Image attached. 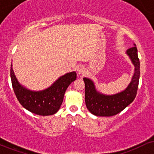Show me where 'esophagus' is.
Instances as JSON below:
<instances>
[{
    "instance_id": "esophagus-1",
    "label": "esophagus",
    "mask_w": 154,
    "mask_h": 154,
    "mask_svg": "<svg viewBox=\"0 0 154 154\" xmlns=\"http://www.w3.org/2000/svg\"><path fill=\"white\" fill-rule=\"evenodd\" d=\"M77 73H78L79 75H83V74L85 73V68L82 66H79L77 67Z\"/></svg>"
}]
</instances>
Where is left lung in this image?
<instances>
[{"mask_svg": "<svg viewBox=\"0 0 154 154\" xmlns=\"http://www.w3.org/2000/svg\"><path fill=\"white\" fill-rule=\"evenodd\" d=\"M126 54L135 66L131 82L125 91L114 95H104L95 89L94 82L84 77L85 104L91 113L95 116H111L119 114L133 101L137 95L140 78V61L135 44L127 51Z\"/></svg>", "mask_w": 154, "mask_h": 154, "instance_id": "8db88e82", "label": "left lung"}]
</instances>
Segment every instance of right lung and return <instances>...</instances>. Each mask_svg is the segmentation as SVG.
<instances>
[{"label": "right lung", "mask_w": 154, "mask_h": 154, "mask_svg": "<svg viewBox=\"0 0 154 154\" xmlns=\"http://www.w3.org/2000/svg\"><path fill=\"white\" fill-rule=\"evenodd\" d=\"M77 78L75 72L60 77L51 87L40 91H32L19 84L11 65L12 87L19 102L26 110L41 116L53 115L59 110L67 88Z\"/></svg>", "instance_id": "1"}]
</instances>
